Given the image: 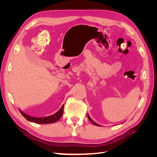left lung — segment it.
<instances>
[{
    "instance_id": "obj_1",
    "label": "left lung",
    "mask_w": 157,
    "mask_h": 157,
    "mask_svg": "<svg viewBox=\"0 0 157 157\" xmlns=\"http://www.w3.org/2000/svg\"><path fill=\"white\" fill-rule=\"evenodd\" d=\"M88 119L90 121V122H91L92 123V124H94V125H96V126H101V125H99V124H97V123L96 122H95L92 119V118H90V116H89V115H88Z\"/></svg>"
}]
</instances>
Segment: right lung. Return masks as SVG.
<instances>
[{
    "instance_id": "add662e5",
    "label": "right lung",
    "mask_w": 157,
    "mask_h": 157,
    "mask_svg": "<svg viewBox=\"0 0 157 157\" xmlns=\"http://www.w3.org/2000/svg\"><path fill=\"white\" fill-rule=\"evenodd\" d=\"M63 107H64V105H63L62 107L60 108L59 110L58 111H57L56 113H54V115H50L48 117H31L27 115L26 113H23L20 110V109H19V111H20L21 115L24 117L28 121L31 122H35V123H36V124H50V123L56 122L59 119H60L63 113Z\"/></svg>"
}]
</instances>
